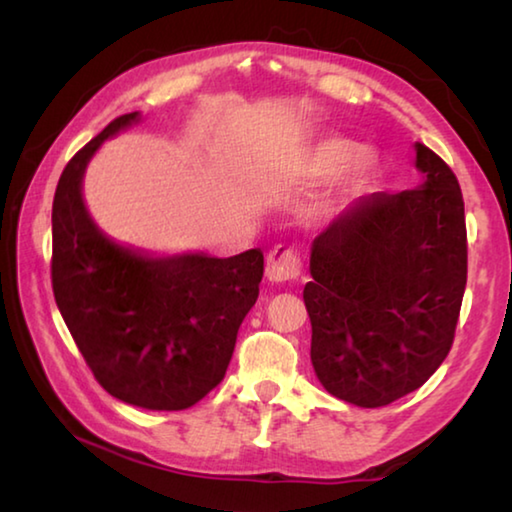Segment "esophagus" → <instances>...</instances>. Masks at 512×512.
<instances>
[{
	"instance_id": "esophagus-1",
	"label": "esophagus",
	"mask_w": 512,
	"mask_h": 512,
	"mask_svg": "<svg viewBox=\"0 0 512 512\" xmlns=\"http://www.w3.org/2000/svg\"><path fill=\"white\" fill-rule=\"evenodd\" d=\"M300 268L302 264H300L298 253L284 244L275 246L266 257V277L277 284L296 280L300 275Z\"/></svg>"
}]
</instances>
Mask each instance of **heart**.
Here are the masks:
<instances>
[{
  "instance_id": "heart-1",
  "label": "heart",
  "mask_w": 512,
  "mask_h": 512,
  "mask_svg": "<svg viewBox=\"0 0 512 512\" xmlns=\"http://www.w3.org/2000/svg\"><path fill=\"white\" fill-rule=\"evenodd\" d=\"M368 155V146L350 140H339V137H329V140H323L314 146H305V149L293 151L287 158L280 160L277 169H280L284 176L307 183V180L323 178L339 169H348L354 167V164L366 162ZM345 192H348L345 180H336V183L318 198L314 207H311V219L329 221L332 216L339 214L345 201Z\"/></svg>"
}]
</instances>
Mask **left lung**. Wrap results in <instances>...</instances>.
Listing matches in <instances>:
<instances>
[{
	"label": "left lung",
	"instance_id": "1",
	"mask_svg": "<svg viewBox=\"0 0 512 512\" xmlns=\"http://www.w3.org/2000/svg\"><path fill=\"white\" fill-rule=\"evenodd\" d=\"M415 169L422 185L359 198L311 244V363L327 393L366 409L420 388L452 350L461 314V185L420 142Z\"/></svg>",
	"mask_w": 512,
	"mask_h": 512
}]
</instances>
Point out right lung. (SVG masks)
<instances>
[{
    "mask_svg": "<svg viewBox=\"0 0 512 512\" xmlns=\"http://www.w3.org/2000/svg\"><path fill=\"white\" fill-rule=\"evenodd\" d=\"M140 121L128 112L103 128L60 173L51 210V287L94 379L117 400L183 411L223 379L239 325L257 302L259 248L235 257H149L110 241L85 210V167L108 137Z\"/></svg>",
    "mask_w": 512,
    "mask_h": 512,
    "instance_id": "1",
    "label": "right lung"
}]
</instances>
